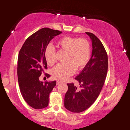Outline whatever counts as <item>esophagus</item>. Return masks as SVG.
<instances>
[{"label":"esophagus","mask_w":130,"mask_h":130,"mask_svg":"<svg viewBox=\"0 0 130 130\" xmlns=\"http://www.w3.org/2000/svg\"><path fill=\"white\" fill-rule=\"evenodd\" d=\"M60 83H61V82L60 81H57V85H58L59 84H60Z\"/></svg>","instance_id":"esophagus-1"}]
</instances>
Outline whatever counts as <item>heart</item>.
<instances>
[{
  "label": "heart",
  "mask_w": 130,
  "mask_h": 130,
  "mask_svg": "<svg viewBox=\"0 0 130 130\" xmlns=\"http://www.w3.org/2000/svg\"><path fill=\"white\" fill-rule=\"evenodd\" d=\"M57 46L60 51L65 52L63 58L65 62L58 64L52 69L54 79L66 80L74 73L75 69L81 70L84 68L89 60L90 45L86 38L64 37L58 41ZM44 55L48 65H53L57 61L55 49L53 45L46 46Z\"/></svg>",
  "instance_id": "1"
}]
</instances>
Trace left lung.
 <instances>
[{"instance_id": "obj_1", "label": "left lung", "mask_w": 130, "mask_h": 130, "mask_svg": "<svg viewBox=\"0 0 130 130\" xmlns=\"http://www.w3.org/2000/svg\"><path fill=\"white\" fill-rule=\"evenodd\" d=\"M92 42V53L89 61L75 77L80 87L68 84V90L64 99L65 107L73 113H80L93 104L103 86L108 69V57L100 40L95 35L86 32Z\"/></svg>"}]
</instances>
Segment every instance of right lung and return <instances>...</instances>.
Segmentation results:
<instances>
[{"label":"right lung","mask_w":130,"mask_h":130,"mask_svg":"<svg viewBox=\"0 0 130 130\" xmlns=\"http://www.w3.org/2000/svg\"><path fill=\"white\" fill-rule=\"evenodd\" d=\"M61 33L49 28L40 29L27 38L19 51L17 76L20 92L27 103L35 109L47 107L50 93L56 85L55 80L44 84L39 77L47 69L44 50L54 37Z\"/></svg>","instance_id":"1"}]
</instances>
